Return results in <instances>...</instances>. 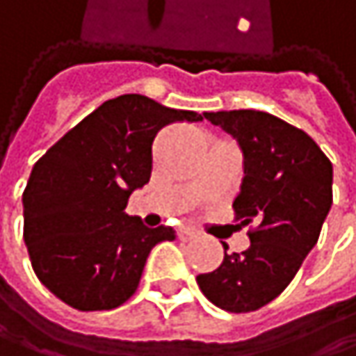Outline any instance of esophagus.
I'll use <instances>...</instances> for the list:
<instances>
[{"label":"esophagus","mask_w":356,"mask_h":356,"mask_svg":"<svg viewBox=\"0 0 356 356\" xmlns=\"http://www.w3.org/2000/svg\"><path fill=\"white\" fill-rule=\"evenodd\" d=\"M177 237L181 239V241H191V239L195 237V233H193V231H189V229H179Z\"/></svg>","instance_id":"esophagus-1"}]
</instances>
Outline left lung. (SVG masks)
<instances>
[{
    "mask_svg": "<svg viewBox=\"0 0 356 356\" xmlns=\"http://www.w3.org/2000/svg\"><path fill=\"white\" fill-rule=\"evenodd\" d=\"M243 152V179L233 208L241 225L255 222L251 245L227 253L195 280L216 307L255 312L274 301L316 248L332 208V163L299 127L253 108L204 113Z\"/></svg>",
    "mask_w": 356,
    "mask_h": 356,
    "instance_id": "left-lung-1",
    "label": "left lung"
}]
</instances>
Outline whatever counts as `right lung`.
<instances>
[{
	"label": "right lung",
	"mask_w": 356,
	"mask_h": 356,
	"mask_svg": "<svg viewBox=\"0 0 356 356\" xmlns=\"http://www.w3.org/2000/svg\"><path fill=\"white\" fill-rule=\"evenodd\" d=\"M195 111L121 95L70 129L26 183L24 243L36 278L80 312L115 309L138 289L150 249L173 241L171 227L148 229L125 206L152 173V142Z\"/></svg>",
	"instance_id": "1"
}]
</instances>
